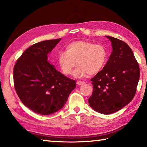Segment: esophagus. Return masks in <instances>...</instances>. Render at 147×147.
<instances>
[{
  "instance_id": "1",
  "label": "esophagus",
  "mask_w": 147,
  "mask_h": 147,
  "mask_svg": "<svg viewBox=\"0 0 147 147\" xmlns=\"http://www.w3.org/2000/svg\"><path fill=\"white\" fill-rule=\"evenodd\" d=\"M84 82H81V81H77L76 82V84L78 86H80V85H82V84H84Z\"/></svg>"
}]
</instances>
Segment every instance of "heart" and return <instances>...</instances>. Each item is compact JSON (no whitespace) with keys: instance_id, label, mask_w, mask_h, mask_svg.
Returning a JSON list of instances; mask_svg holds the SVG:
<instances>
[{"instance_id":"1","label":"heart","mask_w":147,"mask_h":147,"mask_svg":"<svg viewBox=\"0 0 147 147\" xmlns=\"http://www.w3.org/2000/svg\"><path fill=\"white\" fill-rule=\"evenodd\" d=\"M56 61L64 74L69 75L76 63L73 74L76 78L94 75L100 72L108 61V51L102 45L89 41H76L65 47V52L59 51Z\"/></svg>"}]
</instances>
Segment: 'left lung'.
<instances>
[{
  "mask_svg": "<svg viewBox=\"0 0 147 147\" xmlns=\"http://www.w3.org/2000/svg\"><path fill=\"white\" fill-rule=\"evenodd\" d=\"M113 51L102 70L91 79L93 86L88 102L94 110L110 114L120 110L134 98L140 71L138 61L125 42L106 36Z\"/></svg>",
  "mask_w": 147,
  "mask_h": 147,
  "instance_id": "8db88e82",
  "label": "left lung"
}]
</instances>
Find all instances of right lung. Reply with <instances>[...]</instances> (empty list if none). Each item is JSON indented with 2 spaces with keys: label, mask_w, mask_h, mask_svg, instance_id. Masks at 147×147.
Listing matches in <instances>:
<instances>
[{
  "label": "right lung",
  "mask_w": 147,
  "mask_h": 147,
  "mask_svg": "<svg viewBox=\"0 0 147 147\" xmlns=\"http://www.w3.org/2000/svg\"><path fill=\"white\" fill-rule=\"evenodd\" d=\"M61 38L39 42L27 49L13 68L17 95L27 108L41 115H51L67 100L76 82L57 71L47 61V54Z\"/></svg>",
  "instance_id": "1"
}]
</instances>
